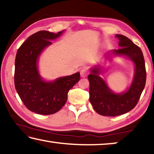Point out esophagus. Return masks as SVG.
<instances>
[{
    "label": "esophagus",
    "mask_w": 154,
    "mask_h": 154,
    "mask_svg": "<svg viewBox=\"0 0 154 154\" xmlns=\"http://www.w3.org/2000/svg\"><path fill=\"white\" fill-rule=\"evenodd\" d=\"M80 75L82 77H85L88 75V70L86 69H82L80 71Z\"/></svg>",
    "instance_id": "obj_1"
}]
</instances>
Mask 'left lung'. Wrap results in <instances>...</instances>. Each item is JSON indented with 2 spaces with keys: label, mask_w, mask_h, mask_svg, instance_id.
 <instances>
[{
  "label": "left lung",
  "mask_w": 154,
  "mask_h": 154,
  "mask_svg": "<svg viewBox=\"0 0 154 154\" xmlns=\"http://www.w3.org/2000/svg\"><path fill=\"white\" fill-rule=\"evenodd\" d=\"M119 39V49H113L104 55L111 61L113 57H123L134 63V73L132 83L124 92L112 90L106 81L100 76L105 72L102 65L97 64L90 69L88 75L90 82V102L96 113L104 116H118L131 111L139 101L146 82V71L143 52L137 45L124 35H116Z\"/></svg>",
  "instance_id": "8db88e82"
}]
</instances>
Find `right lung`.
<instances>
[{
	"mask_svg": "<svg viewBox=\"0 0 154 154\" xmlns=\"http://www.w3.org/2000/svg\"><path fill=\"white\" fill-rule=\"evenodd\" d=\"M58 33L41 30L33 34L20 46L15 61V90L28 109L40 115L56 113L66 103L68 92L80 79L77 72L52 81L44 79L38 70L39 58L51 45L50 41L58 38Z\"/></svg>",
	"mask_w": 154,
	"mask_h": 154,
	"instance_id": "add662e5",
	"label": "right lung"
}]
</instances>
